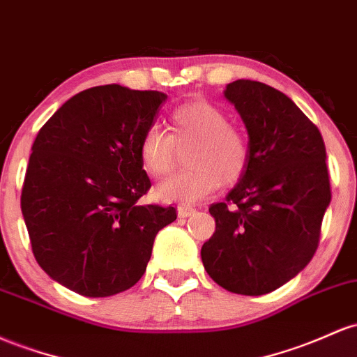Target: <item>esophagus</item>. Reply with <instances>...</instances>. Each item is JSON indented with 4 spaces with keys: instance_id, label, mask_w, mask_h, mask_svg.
<instances>
[{
    "instance_id": "esophagus-1",
    "label": "esophagus",
    "mask_w": 357,
    "mask_h": 357,
    "mask_svg": "<svg viewBox=\"0 0 357 357\" xmlns=\"http://www.w3.org/2000/svg\"><path fill=\"white\" fill-rule=\"evenodd\" d=\"M195 210L193 206H188V205H181V206H178V215L181 218H186V217H191V215L195 213Z\"/></svg>"
}]
</instances>
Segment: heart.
Masks as SVG:
<instances>
[{
	"label": "heart",
	"instance_id": "obj_1",
	"mask_svg": "<svg viewBox=\"0 0 357 357\" xmlns=\"http://www.w3.org/2000/svg\"><path fill=\"white\" fill-rule=\"evenodd\" d=\"M172 135L159 125L146 128L139 144L142 167L154 178L167 174L176 162V144H193L190 169L159 183L155 195L162 202L195 203L213 193L220 183H236L248 169L249 144L220 107L205 100L181 105L171 113Z\"/></svg>",
	"mask_w": 357,
	"mask_h": 357
}]
</instances>
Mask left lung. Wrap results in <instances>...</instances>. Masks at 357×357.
Masks as SVG:
<instances>
[{"instance_id": "8db88e82", "label": "left lung", "mask_w": 357, "mask_h": 357, "mask_svg": "<svg viewBox=\"0 0 357 357\" xmlns=\"http://www.w3.org/2000/svg\"><path fill=\"white\" fill-rule=\"evenodd\" d=\"M223 96L249 135L248 169L223 203L210 206L215 234L202 261L215 283L238 295H266L295 278L319 248L331 203L319 128L284 93L237 79Z\"/></svg>"}]
</instances>
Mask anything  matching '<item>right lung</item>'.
I'll return each mask as SVG.
<instances>
[{"label": "right lung", "instance_id": "1", "mask_svg": "<svg viewBox=\"0 0 357 357\" xmlns=\"http://www.w3.org/2000/svg\"><path fill=\"white\" fill-rule=\"evenodd\" d=\"M167 95L120 84L84 89L47 120L32 146L22 213L38 266L62 287L100 298L146 273L176 208L139 205L151 179L139 144Z\"/></svg>", "mask_w": 357, "mask_h": 357}]
</instances>
